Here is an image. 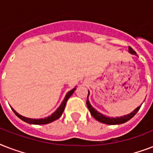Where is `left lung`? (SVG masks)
Instances as JSON below:
<instances>
[{"instance_id": "1", "label": "left lung", "mask_w": 153, "mask_h": 153, "mask_svg": "<svg viewBox=\"0 0 153 153\" xmlns=\"http://www.w3.org/2000/svg\"><path fill=\"white\" fill-rule=\"evenodd\" d=\"M128 51L131 54H133V55H137V53L135 52V51L133 50L131 47H128ZM89 95V93H88ZM86 105L88 107L89 110L91 112V115L94 117V118L98 121L99 122H102V123L107 124V125H119V124H123L126 121H128V120H130L132 117L135 116V114L139 111V109L140 108V106H138L135 110H133L131 114H128V115H126L124 117H116V118H114V117H109L105 116V115H102V114H100L99 112H98L94 108L91 106V105L90 104L88 100V96H87V100H86Z\"/></svg>"}]
</instances>
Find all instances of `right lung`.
Returning a JSON list of instances; mask_svg holds the SVG:
<instances>
[{"label": "right lung", "mask_w": 153, "mask_h": 153, "mask_svg": "<svg viewBox=\"0 0 153 153\" xmlns=\"http://www.w3.org/2000/svg\"><path fill=\"white\" fill-rule=\"evenodd\" d=\"M76 88H74L73 90L71 91H70L67 94V95L65 97L64 100L62 101V104L60 105V106L56 109V111L55 113H53L51 114V116H49L48 117H46V118L44 119H32V118H27V117H23L21 115H20L19 114H17L16 112L14 110V109L12 108L13 109V111L14 112V114L16 115V116L20 118L22 121H25V122H27V123H29V124H33V125H45V124H48V123H51L52 121H55V120H57L58 118H59L61 115H62V112L64 111V109H65V105H66V103H67V101L68 100V98L71 97V96L73 94V93L74 92V90Z\"/></svg>", "instance_id": "add662e5"}]
</instances>
